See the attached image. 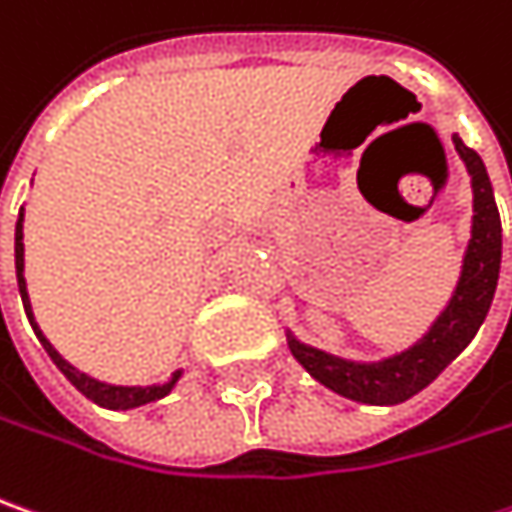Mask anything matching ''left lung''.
I'll use <instances>...</instances> for the list:
<instances>
[{
    "label": "left lung",
    "instance_id": "obj_1",
    "mask_svg": "<svg viewBox=\"0 0 512 512\" xmlns=\"http://www.w3.org/2000/svg\"><path fill=\"white\" fill-rule=\"evenodd\" d=\"M467 172L473 175V236L464 253V268L458 288L441 311V317L432 322V328L418 343L395 357H386L380 363H354L334 354H325L320 348L294 340L288 334L291 354L305 366L311 377H317L322 386H328L337 395L371 403V406H395L426 389L449 363L470 345L481 322L487 317L493 294L499 285L501 268V218L493 184L484 161L478 152L470 149L458 135L452 138Z\"/></svg>",
    "mask_w": 512,
    "mask_h": 512
}]
</instances>
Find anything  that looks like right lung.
<instances>
[{"instance_id": "obj_1", "label": "right lung", "mask_w": 512, "mask_h": 512, "mask_svg": "<svg viewBox=\"0 0 512 512\" xmlns=\"http://www.w3.org/2000/svg\"><path fill=\"white\" fill-rule=\"evenodd\" d=\"M22 218L25 213H19L16 218V244H13V250H16V282H19V294H22V305H25V314H28V320L34 325V334L39 337V343L42 348L48 351V357L57 363V369L63 371L65 377L83 392V395L94 400L97 406H106V409H135V406H143V403H152V400H158V397H164L172 392V386L178 383V377H181V371H175L172 377H169L167 383H161V386H112V383H100V380H94L89 374H83V371H77L71 363H65L63 357H60V351L54 348V345L45 340V334L39 331V325L34 322V311H31V299H28V288H25V276H22V270H25V244H22Z\"/></svg>"}]
</instances>
